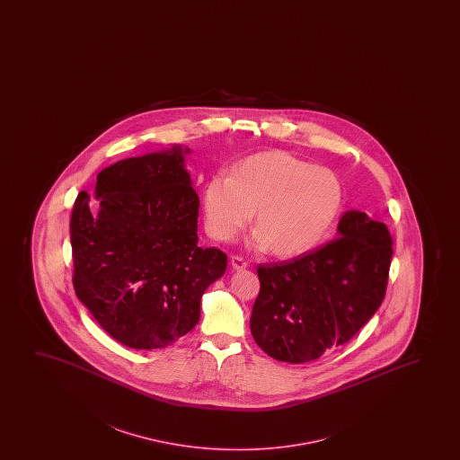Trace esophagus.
Returning <instances> with one entry per match:
<instances>
[{
  "instance_id": "34e87169",
  "label": "esophagus",
  "mask_w": 460,
  "mask_h": 460,
  "mask_svg": "<svg viewBox=\"0 0 460 460\" xmlns=\"http://www.w3.org/2000/svg\"><path fill=\"white\" fill-rule=\"evenodd\" d=\"M231 265H233L234 270H245L246 267H248V262H246L245 259L240 258V256H233L231 258Z\"/></svg>"
}]
</instances>
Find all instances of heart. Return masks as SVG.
<instances>
[{
  "mask_svg": "<svg viewBox=\"0 0 460 460\" xmlns=\"http://www.w3.org/2000/svg\"><path fill=\"white\" fill-rule=\"evenodd\" d=\"M340 177L325 166L273 151L248 157L212 176L202 189L206 231L218 242H231L252 221L248 243L279 258H294L319 245L342 208Z\"/></svg>",
  "mask_w": 460,
  "mask_h": 460,
  "instance_id": "obj_1",
  "label": "heart"
}]
</instances>
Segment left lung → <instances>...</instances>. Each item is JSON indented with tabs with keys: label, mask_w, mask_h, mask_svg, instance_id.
I'll return each instance as SVG.
<instances>
[{
	"label": "left lung",
	"mask_w": 460,
	"mask_h": 460,
	"mask_svg": "<svg viewBox=\"0 0 460 460\" xmlns=\"http://www.w3.org/2000/svg\"><path fill=\"white\" fill-rule=\"evenodd\" d=\"M393 240L365 212L340 220L333 242L281 264H261L250 327L267 355L306 363L346 344L376 314L388 283Z\"/></svg>",
	"instance_id": "left-lung-1"
}]
</instances>
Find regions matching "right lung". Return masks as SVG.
Here are the masks:
<instances>
[{
	"label": "right lung",
	"mask_w": 460,
	"mask_h": 460,
	"mask_svg": "<svg viewBox=\"0 0 460 460\" xmlns=\"http://www.w3.org/2000/svg\"><path fill=\"white\" fill-rule=\"evenodd\" d=\"M189 147L127 158L97 174L94 199L76 196L70 218L78 300L120 344L164 349L199 322L201 296L227 256L198 245L199 198Z\"/></svg>",
	"instance_id": "add662e5"
}]
</instances>
